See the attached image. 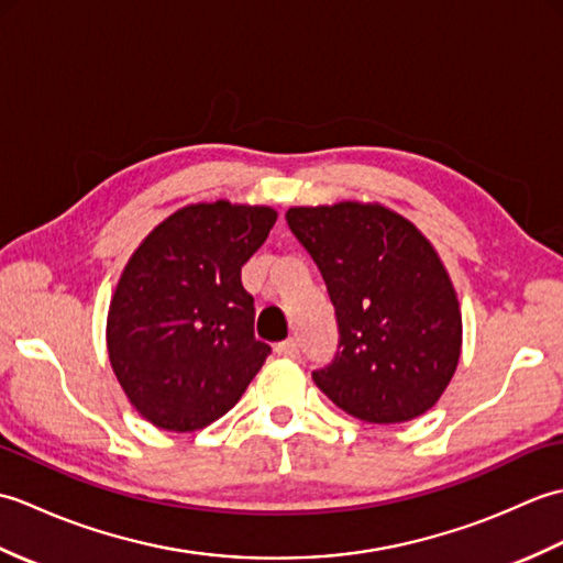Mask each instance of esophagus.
Instances as JSON below:
<instances>
[{
	"label": "esophagus",
	"instance_id": "obj_1",
	"mask_svg": "<svg viewBox=\"0 0 563 563\" xmlns=\"http://www.w3.org/2000/svg\"><path fill=\"white\" fill-rule=\"evenodd\" d=\"M275 353L285 355V357H297V355H300V341H297V339L283 341V343L275 345Z\"/></svg>",
	"mask_w": 563,
	"mask_h": 563
}]
</instances>
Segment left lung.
Returning <instances> with one entry per match:
<instances>
[{"instance_id":"obj_1","label":"left lung","mask_w":563,"mask_h":563,"mask_svg":"<svg viewBox=\"0 0 563 563\" xmlns=\"http://www.w3.org/2000/svg\"><path fill=\"white\" fill-rule=\"evenodd\" d=\"M285 220L336 312L339 345L312 373L317 387L367 423L426 413L450 385L462 345L457 295L435 249L379 206L290 208Z\"/></svg>"}]
</instances>
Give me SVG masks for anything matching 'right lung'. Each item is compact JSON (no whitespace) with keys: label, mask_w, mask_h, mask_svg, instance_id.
<instances>
[{"label":"right lung","mask_w":563,"mask_h":563,"mask_svg":"<svg viewBox=\"0 0 563 563\" xmlns=\"http://www.w3.org/2000/svg\"><path fill=\"white\" fill-rule=\"evenodd\" d=\"M275 218L224 200L188 206L128 261L109 309V357L154 426L188 433L218 421L268 357L271 345L254 339L242 266Z\"/></svg>","instance_id":"add662e5"}]
</instances>
